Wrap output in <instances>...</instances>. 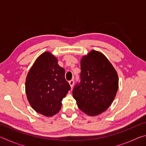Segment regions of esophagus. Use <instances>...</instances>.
I'll list each match as a JSON object with an SVG mask.
<instances>
[{
  "instance_id": "esophagus-1",
  "label": "esophagus",
  "mask_w": 146,
  "mask_h": 146,
  "mask_svg": "<svg viewBox=\"0 0 146 146\" xmlns=\"http://www.w3.org/2000/svg\"><path fill=\"white\" fill-rule=\"evenodd\" d=\"M69 83H70V86H71V88H73V86H74V80H70L69 81Z\"/></svg>"
}]
</instances>
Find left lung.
Listing matches in <instances>:
<instances>
[{"instance_id":"left-lung-1","label":"left lung","mask_w":146,"mask_h":146,"mask_svg":"<svg viewBox=\"0 0 146 146\" xmlns=\"http://www.w3.org/2000/svg\"><path fill=\"white\" fill-rule=\"evenodd\" d=\"M80 70V81L73 88V97L86 114L99 115L110 107L117 94V71L102 53L95 50L83 56Z\"/></svg>"}]
</instances>
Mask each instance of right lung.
I'll return each mask as SVG.
<instances>
[{"label":"right lung","mask_w":146,"mask_h":146,"mask_svg":"<svg viewBox=\"0 0 146 146\" xmlns=\"http://www.w3.org/2000/svg\"><path fill=\"white\" fill-rule=\"evenodd\" d=\"M70 89L65 70L49 52H44L36 59L26 78V92L29 104L36 112L47 117L60 111L62 100Z\"/></svg>","instance_id":"obj_1"}]
</instances>
